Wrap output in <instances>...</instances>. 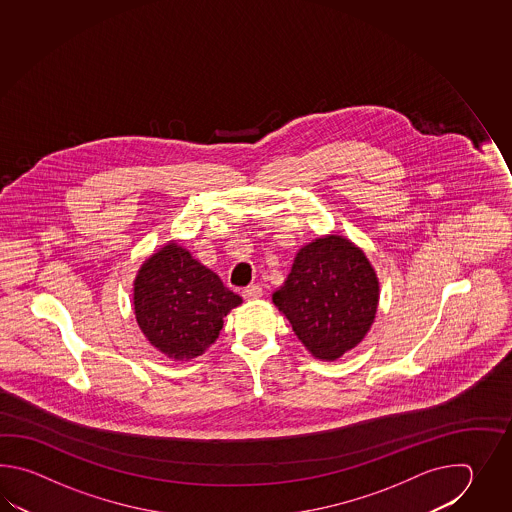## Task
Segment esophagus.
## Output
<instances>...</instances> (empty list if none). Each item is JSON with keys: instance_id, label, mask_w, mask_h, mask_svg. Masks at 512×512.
<instances>
[{"instance_id": "34e87169", "label": "esophagus", "mask_w": 512, "mask_h": 512, "mask_svg": "<svg viewBox=\"0 0 512 512\" xmlns=\"http://www.w3.org/2000/svg\"><path fill=\"white\" fill-rule=\"evenodd\" d=\"M263 296V291H261L260 285H249V287H245L243 289V298L245 300H258V298H261Z\"/></svg>"}]
</instances>
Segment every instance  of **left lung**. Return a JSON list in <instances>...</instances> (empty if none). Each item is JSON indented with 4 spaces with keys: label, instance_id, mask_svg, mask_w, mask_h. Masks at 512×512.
<instances>
[{
    "label": "left lung",
    "instance_id": "obj_1",
    "mask_svg": "<svg viewBox=\"0 0 512 512\" xmlns=\"http://www.w3.org/2000/svg\"><path fill=\"white\" fill-rule=\"evenodd\" d=\"M272 302L313 357L337 360L370 331L379 278L357 245L329 234L296 252Z\"/></svg>",
    "mask_w": 512,
    "mask_h": 512
}]
</instances>
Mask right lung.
Wrapping results in <instances>:
<instances>
[{
    "label": "right lung",
    "mask_w": 512,
    "mask_h": 512,
    "mask_svg": "<svg viewBox=\"0 0 512 512\" xmlns=\"http://www.w3.org/2000/svg\"><path fill=\"white\" fill-rule=\"evenodd\" d=\"M240 304L241 296L175 241L144 261L133 282L137 324L168 359L203 355L216 342L223 318Z\"/></svg>",
    "instance_id": "obj_1"
}]
</instances>
